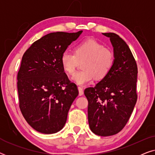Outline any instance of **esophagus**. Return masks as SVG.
<instances>
[{
    "mask_svg": "<svg viewBox=\"0 0 155 155\" xmlns=\"http://www.w3.org/2000/svg\"><path fill=\"white\" fill-rule=\"evenodd\" d=\"M78 90H79V95L80 96H82L83 95L84 92H83V88L82 87H78Z\"/></svg>",
    "mask_w": 155,
    "mask_h": 155,
    "instance_id": "obj_1",
    "label": "esophagus"
}]
</instances>
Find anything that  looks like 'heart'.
Masks as SVG:
<instances>
[{
    "mask_svg": "<svg viewBox=\"0 0 155 155\" xmlns=\"http://www.w3.org/2000/svg\"><path fill=\"white\" fill-rule=\"evenodd\" d=\"M75 54L65 51L61 54V63L68 74L75 71L79 61H82L83 70L74 73L72 80L78 84H84L92 81L94 77L102 79L113 67L115 57L114 52L104 47L100 42L92 39L84 40L75 47Z\"/></svg>",
    "mask_w": 155,
    "mask_h": 155,
    "instance_id": "1",
    "label": "heart"
}]
</instances>
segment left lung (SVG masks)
I'll use <instances>...</instances> for the list:
<instances>
[{
	"mask_svg": "<svg viewBox=\"0 0 155 155\" xmlns=\"http://www.w3.org/2000/svg\"><path fill=\"white\" fill-rule=\"evenodd\" d=\"M102 34L110 38L114 47V65L107 76L84 93L88 100L90 130L99 136H110L124 128L134 109L137 66L128 46L119 36Z\"/></svg>",
	"mask_w": 155,
	"mask_h": 155,
	"instance_id": "obj_1",
	"label": "left lung"
}]
</instances>
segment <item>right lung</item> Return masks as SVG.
Listing matches in <instances>:
<instances>
[{
	"mask_svg": "<svg viewBox=\"0 0 155 155\" xmlns=\"http://www.w3.org/2000/svg\"><path fill=\"white\" fill-rule=\"evenodd\" d=\"M82 32L48 34L23 55L18 73L19 106L26 121L38 132L53 134L65 126L79 92L65 74L61 56Z\"/></svg>",
	"mask_w": 155,
	"mask_h": 155,
	"instance_id": "obj_1",
	"label": "right lung"
}]
</instances>
